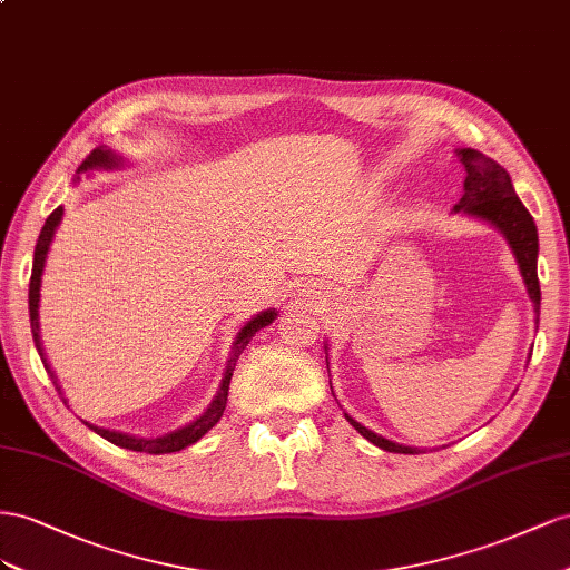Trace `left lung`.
<instances>
[{"label": "left lung", "instance_id": "obj_1", "mask_svg": "<svg viewBox=\"0 0 570 570\" xmlns=\"http://www.w3.org/2000/svg\"><path fill=\"white\" fill-rule=\"evenodd\" d=\"M456 155L465 169V181H463V195L459 205L453 207V213H463L492 224L503 234V238L509 240V248L515 255L520 276H523V284L532 301L534 322H540V301H542L540 279H538L540 238H538V226H534L532 215L515 195L509 171L501 165H497L492 157H487L473 148H461L456 150ZM344 415L351 425L367 439V442H372L384 451L425 453V449L420 446H405V444L392 442V439H384L372 430H367L365 425H361V422H355L348 413Z\"/></svg>", "mask_w": 570, "mask_h": 570}]
</instances>
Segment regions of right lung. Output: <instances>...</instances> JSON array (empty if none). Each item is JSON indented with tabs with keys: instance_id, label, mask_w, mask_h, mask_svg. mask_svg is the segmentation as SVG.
<instances>
[{
	"instance_id": "obj_1",
	"label": "right lung",
	"mask_w": 570,
	"mask_h": 570,
	"mask_svg": "<svg viewBox=\"0 0 570 570\" xmlns=\"http://www.w3.org/2000/svg\"><path fill=\"white\" fill-rule=\"evenodd\" d=\"M124 165V159L111 153L107 148H95L86 159L83 165L78 167V174L80 171H92V169H119ZM80 178V176H78ZM61 215H63V207H57L55 213L47 217L42 232L38 236V246H36V255H32V272H30V286H28V313H30V332H32V341H36V348L42 357V365L47 370V375H50L52 384L57 392L61 394V386L57 382V375L55 370L50 367V363H47L45 357V351H42V341H40V322H38V311H40V282H42V269H45V257H47V250H50V243L55 238V232L57 226L61 222ZM276 317V311L274 307H269V311L255 315L253 320H248L246 324H243L240 332L236 334V341H234V348H232V357H229V365H226V372L222 377V384H219V392L217 396L213 399V403L207 405V411L195 417L193 422H188L186 428H178L174 432H167L161 436H134V434H124V432H114V430H105V428H97V425H90V422H86V425L97 432L100 436H105L107 442L117 444L121 449H128V451H140V453H155V456H159V453H174V451H181L190 444L198 442L200 436H205L209 430H213L224 409H226V396H229V384H232V375H234V367H236V361L238 355L243 353V348L248 346V341L255 336V332H259L263 327H267V324H272V320ZM63 403H67V399H63Z\"/></svg>"
}]
</instances>
